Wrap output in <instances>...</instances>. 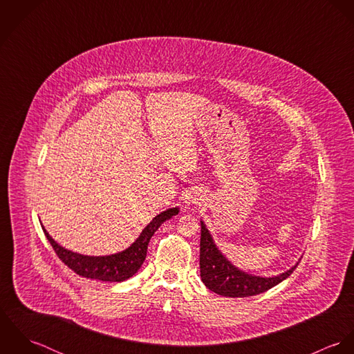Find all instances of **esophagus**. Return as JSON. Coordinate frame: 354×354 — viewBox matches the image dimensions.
<instances>
[{"label": "esophagus", "mask_w": 354, "mask_h": 354, "mask_svg": "<svg viewBox=\"0 0 354 354\" xmlns=\"http://www.w3.org/2000/svg\"><path fill=\"white\" fill-rule=\"evenodd\" d=\"M202 201V194L198 191H189L188 195H185V203L188 205H195Z\"/></svg>", "instance_id": "obj_1"}]
</instances>
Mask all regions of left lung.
Listing matches in <instances>:
<instances>
[{
    "label": "left lung",
    "mask_w": 354,
    "mask_h": 354,
    "mask_svg": "<svg viewBox=\"0 0 354 354\" xmlns=\"http://www.w3.org/2000/svg\"><path fill=\"white\" fill-rule=\"evenodd\" d=\"M201 234V277L203 283L214 293L225 297H250L256 296L286 279L299 266L277 277H256L244 272L233 266L216 248L204 222Z\"/></svg>",
    "instance_id": "left-lung-1"
}]
</instances>
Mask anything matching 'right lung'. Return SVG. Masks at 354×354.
I'll list each match as a JSON object with an SVG mask.
<instances>
[{
	"label": "right lung",
	"instance_id": "right-lung-1",
	"mask_svg": "<svg viewBox=\"0 0 354 354\" xmlns=\"http://www.w3.org/2000/svg\"><path fill=\"white\" fill-rule=\"evenodd\" d=\"M178 211L180 209L177 207H173L158 214L143 229L138 240L129 248H127L122 252L109 256H87L68 251L51 239L45 227L42 229L54 252L57 253V256L61 259L64 264H66L76 274L84 278L98 279L104 282H122L133 277L139 271L147 256V247L153 233L165 221L170 219L173 215H177Z\"/></svg>",
	"mask_w": 354,
	"mask_h": 354
}]
</instances>
